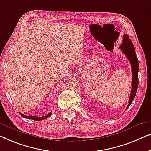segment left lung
<instances>
[{"label":"left lung","mask_w":151,"mask_h":151,"mask_svg":"<svg viewBox=\"0 0 151 151\" xmlns=\"http://www.w3.org/2000/svg\"><path fill=\"white\" fill-rule=\"evenodd\" d=\"M122 52L128 58L129 62L131 65V73H132V87H131V95L129 100V105L127 109L132 103L134 98L136 94L137 87H138V70H139V63L138 59L136 56L135 52V47L132 42L129 39V36L124 34L122 38V43L120 46Z\"/></svg>","instance_id":"left-lung-1"}]
</instances>
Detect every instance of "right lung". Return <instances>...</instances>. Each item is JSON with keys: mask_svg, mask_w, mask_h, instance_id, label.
I'll return each instance as SVG.
<instances>
[{"mask_svg": "<svg viewBox=\"0 0 151 151\" xmlns=\"http://www.w3.org/2000/svg\"><path fill=\"white\" fill-rule=\"evenodd\" d=\"M19 114H20V116H22L23 118H28V119H31V120H37V121H40V120H44V119L47 118L49 117V116H51L52 114V112H50L49 114H48L47 115L43 116V117H36V116H24V114H21L19 112Z\"/></svg>", "mask_w": 151, "mask_h": 151, "instance_id": "obj_1", "label": "right lung"}]
</instances>
